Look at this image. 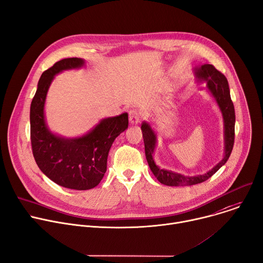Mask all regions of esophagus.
<instances>
[{"instance_id": "esophagus-1", "label": "esophagus", "mask_w": 263, "mask_h": 263, "mask_svg": "<svg viewBox=\"0 0 263 263\" xmlns=\"http://www.w3.org/2000/svg\"><path fill=\"white\" fill-rule=\"evenodd\" d=\"M129 121L131 125H137L140 121V113L136 109H131L129 111Z\"/></svg>"}]
</instances>
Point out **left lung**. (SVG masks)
<instances>
[{"label":"left lung","instance_id":"8db88e82","mask_svg":"<svg viewBox=\"0 0 263 263\" xmlns=\"http://www.w3.org/2000/svg\"><path fill=\"white\" fill-rule=\"evenodd\" d=\"M194 74L197 79V82L206 83V88L211 93L214 100L216 101L223 118V133H224V155L222 159L208 171L201 175L187 176L180 173L173 172L171 170L161 169L155 163L153 159L154 150L156 147L157 137L154 130L151 128L150 124L144 122L141 124V132L145 142V152L146 158L149 163L150 169L157 180L164 184L170 186H179V185H192L205 181L211 176L216 173L221 166L228 161L231 152L234 146L235 138V109L233 102L231 100L230 88L227 78L219 72L213 65L204 64L200 67H196L194 69Z\"/></svg>","mask_w":263,"mask_h":263}]
</instances>
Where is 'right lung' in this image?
Listing matches in <instances>:
<instances>
[{"instance_id": "right-lung-1", "label": "right lung", "mask_w": 263, "mask_h": 263, "mask_svg": "<svg viewBox=\"0 0 263 263\" xmlns=\"http://www.w3.org/2000/svg\"><path fill=\"white\" fill-rule=\"evenodd\" d=\"M85 61L69 58L44 71L30 106L32 153L41 171L61 186L90 190L97 186L107 171V159L114 139L128 128V113L104 118L88 133L66 138L50 131L45 119L47 92L57 74L79 69Z\"/></svg>"}]
</instances>
